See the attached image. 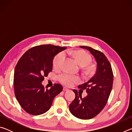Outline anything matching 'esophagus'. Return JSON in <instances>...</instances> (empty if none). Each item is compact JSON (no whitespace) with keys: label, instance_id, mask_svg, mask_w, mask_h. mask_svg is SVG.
Instances as JSON below:
<instances>
[{"label":"esophagus","instance_id":"1","mask_svg":"<svg viewBox=\"0 0 132 132\" xmlns=\"http://www.w3.org/2000/svg\"><path fill=\"white\" fill-rule=\"evenodd\" d=\"M63 91H68V90H69V89H68V88H67L66 87H63Z\"/></svg>","mask_w":132,"mask_h":132}]
</instances>
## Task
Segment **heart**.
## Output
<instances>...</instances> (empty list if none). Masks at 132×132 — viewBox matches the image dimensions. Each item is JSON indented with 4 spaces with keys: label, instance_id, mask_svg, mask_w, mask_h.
<instances>
[{
    "label": "heart",
    "instance_id": "b5f03b06",
    "mask_svg": "<svg viewBox=\"0 0 132 132\" xmlns=\"http://www.w3.org/2000/svg\"><path fill=\"white\" fill-rule=\"evenodd\" d=\"M68 52L74 56L78 63L81 66L88 65L91 61V56L86 51H69ZM64 58H65V55H64V52H61L58 53L57 55H56V56L53 60V68L56 69H59L61 67L62 63L63 62ZM87 69L88 70H90V68L88 67ZM57 80L62 84L67 86H71L80 81V79L79 76L69 74V73L66 72L62 73L58 75Z\"/></svg>",
    "mask_w": 132,
    "mask_h": 132
}]
</instances>
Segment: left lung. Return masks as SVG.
Segmentation results:
<instances>
[{"label":"left lung","mask_w":132,"mask_h":132,"mask_svg":"<svg viewBox=\"0 0 132 132\" xmlns=\"http://www.w3.org/2000/svg\"><path fill=\"white\" fill-rule=\"evenodd\" d=\"M90 52L97 62V70L94 76L78 88L86 90L88 94L82 98L76 90H73L75 98L69 105L73 115L81 119H90L97 116L105 106L112 88L113 75L109 61L101 51L90 46H80Z\"/></svg>","instance_id":"obj_1"}]
</instances>
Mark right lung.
<instances>
[{
  "mask_svg": "<svg viewBox=\"0 0 132 132\" xmlns=\"http://www.w3.org/2000/svg\"><path fill=\"white\" fill-rule=\"evenodd\" d=\"M66 49L51 44L36 46L26 51L18 61L14 73V94L27 113L39 115L46 112L54 98L63 90L59 84L45 90L41 82L52 71L55 56Z\"/></svg>",
  "mask_w": 132,
  "mask_h": 132,
  "instance_id": "right-lung-1",
  "label": "right lung"
}]
</instances>
